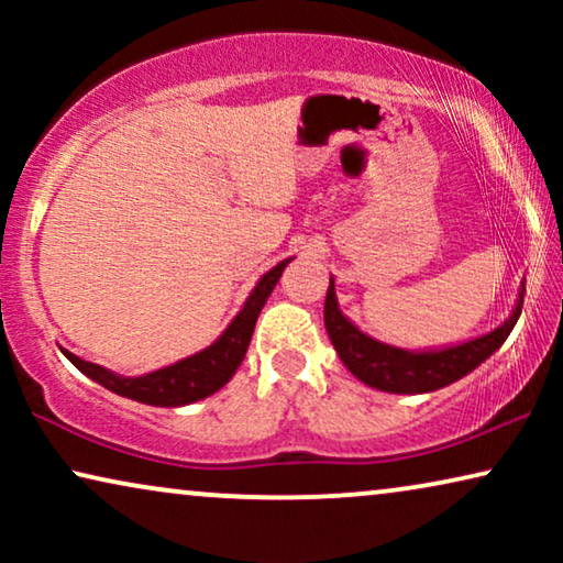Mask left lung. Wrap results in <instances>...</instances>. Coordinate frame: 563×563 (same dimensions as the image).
Returning <instances> with one entry per match:
<instances>
[{"label":"left lung","instance_id":"left-lung-1","mask_svg":"<svg viewBox=\"0 0 563 563\" xmlns=\"http://www.w3.org/2000/svg\"><path fill=\"white\" fill-rule=\"evenodd\" d=\"M522 297H526V279L520 282L518 302H515L510 318L503 325L489 330V333L468 338L464 343L443 345V349L407 351L376 341L358 325H353L341 312L335 297V282L330 276L325 297V330L343 366L358 382L379 391H391V395H426V391L443 389L459 382L461 376L472 374L482 361H487L507 341L522 312Z\"/></svg>","mask_w":563,"mask_h":563}]
</instances>
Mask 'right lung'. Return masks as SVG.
Segmentation results:
<instances>
[{
  "mask_svg": "<svg viewBox=\"0 0 563 563\" xmlns=\"http://www.w3.org/2000/svg\"><path fill=\"white\" fill-rule=\"evenodd\" d=\"M291 258L279 261L272 272L261 276L249 299H245V305L241 307V312L235 314L233 322H230L225 330H222L218 341L195 353V356L176 361V364H168L164 368H156V372L141 376H122L99 364H91V361H84L71 351H64V356L71 361L81 374H87L91 382L102 384L104 389H110L120 397L135 399V402L153 407H184L199 402V399L210 397L218 389L225 387V384L233 379L238 366L243 364L258 314L264 310L268 295L274 291L276 282H279L282 272L287 268Z\"/></svg>",
  "mask_w": 563,
  "mask_h": 563,
  "instance_id": "obj_1",
  "label": "right lung"
}]
</instances>
